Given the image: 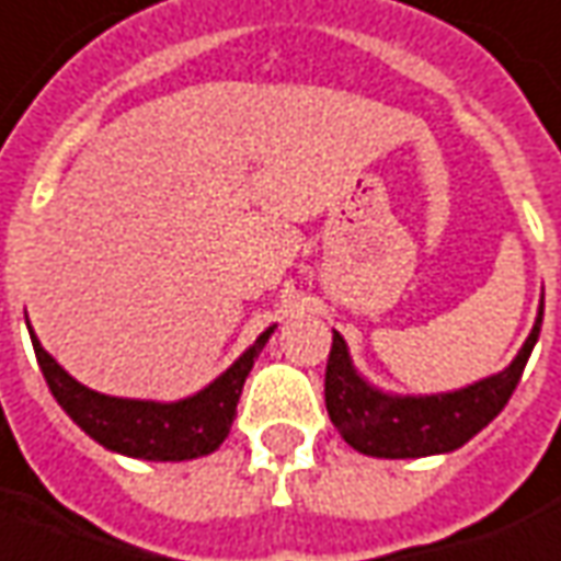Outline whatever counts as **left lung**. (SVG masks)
Returning a JSON list of instances; mask_svg holds the SVG:
<instances>
[{"instance_id": "left-lung-1", "label": "left lung", "mask_w": 561, "mask_h": 561, "mask_svg": "<svg viewBox=\"0 0 561 561\" xmlns=\"http://www.w3.org/2000/svg\"><path fill=\"white\" fill-rule=\"evenodd\" d=\"M543 305L517 358L505 370L445 394H388L358 374L346 341L334 331L325 365V410L355 451L367 457H431L448 454L484 431L520 382L523 367L541 334Z\"/></svg>"}]
</instances>
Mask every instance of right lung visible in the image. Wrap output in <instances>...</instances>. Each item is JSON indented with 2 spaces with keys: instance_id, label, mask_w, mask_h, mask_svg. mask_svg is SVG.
I'll return each instance as SVG.
<instances>
[{
  "instance_id": "obj_1",
  "label": "right lung",
  "mask_w": 561,
  "mask_h": 561,
  "mask_svg": "<svg viewBox=\"0 0 561 561\" xmlns=\"http://www.w3.org/2000/svg\"><path fill=\"white\" fill-rule=\"evenodd\" d=\"M272 331L275 325H268L253 341V346H248L215 382H208L203 391H196L191 398L173 400V403L110 398V394L92 391L83 382H77L41 346L32 325H28V337H32L35 358H38L41 374L47 379L53 398L59 400V407L71 415L80 431L89 433L98 445L125 454V457L179 463V460H194V457L218 451L220 443L230 436L244 379L251 374L256 355L263 353L265 341L272 337Z\"/></svg>"
}]
</instances>
